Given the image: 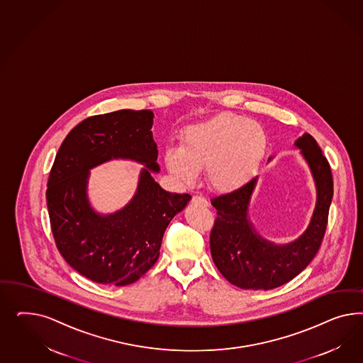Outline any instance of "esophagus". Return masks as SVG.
I'll list each match as a JSON object with an SVG mask.
<instances>
[{"mask_svg":"<svg viewBox=\"0 0 363 363\" xmlns=\"http://www.w3.org/2000/svg\"><path fill=\"white\" fill-rule=\"evenodd\" d=\"M191 201H193L194 203H199V205H202V206H208V205H209L208 199L205 197H202V196H193Z\"/></svg>","mask_w":363,"mask_h":363,"instance_id":"esophagus-1","label":"esophagus"}]
</instances>
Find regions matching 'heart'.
<instances>
[{
    "instance_id": "heart-1",
    "label": "heart",
    "mask_w": 363,
    "mask_h": 363,
    "mask_svg": "<svg viewBox=\"0 0 363 363\" xmlns=\"http://www.w3.org/2000/svg\"><path fill=\"white\" fill-rule=\"evenodd\" d=\"M266 149L267 135L258 122L235 113H220L186 126L179 146L166 149L164 164L184 184L193 182L198 170L205 169L210 186L228 193L252 178Z\"/></svg>"
}]
</instances>
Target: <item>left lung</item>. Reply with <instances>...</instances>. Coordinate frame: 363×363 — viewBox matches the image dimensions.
<instances>
[{
  "mask_svg": "<svg viewBox=\"0 0 363 363\" xmlns=\"http://www.w3.org/2000/svg\"><path fill=\"white\" fill-rule=\"evenodd\" d=\"M296 146L306 160L317 187L313 217L308 229L296 241L275 245L254 229L247 210L257 177L231 193L211 198L217 218L210 233V252L220 274L233 285L253 290L285 285L313 261L319 250L333 198L331 169L308 133L298 138Z\"/></svg>",
  "mask_w": 363,
  "mask_h": 363,
  "instance_id": "1",
  "label": "left lung"
}]
</instances>
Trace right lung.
Instances as JSON below:
<instances>
[{
  "label": "right lung",
  "mask_w": 363,
  "mask_h": 363,
  "mask_svg": "<svg viewBox=\"0 0 363 363\" xmlns=\"http://www.w3.org/2000/svg\"><path fill=\"white\" fill-rule=\"evenodd\" d=\"M152 110H117L89 117L66 135L48 179L46 201L57 249L79 274L102 285L138 281L160 257L167 225L190 201L169 193L160 172ZM143 163L133 201L113 215H99L87 199L88 170L110 159Z\"/></svg>",
  "instance_id": "obj_1"
}]
</instances>
